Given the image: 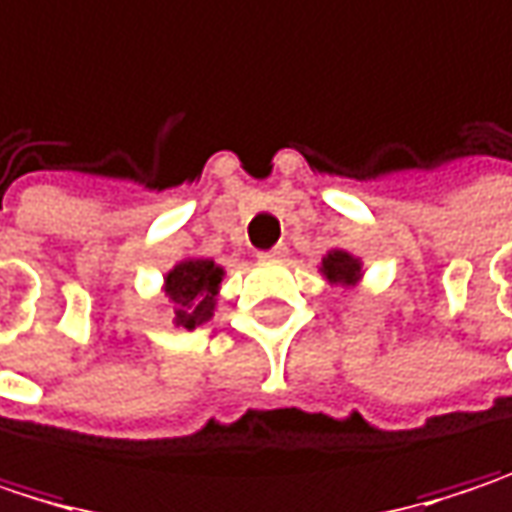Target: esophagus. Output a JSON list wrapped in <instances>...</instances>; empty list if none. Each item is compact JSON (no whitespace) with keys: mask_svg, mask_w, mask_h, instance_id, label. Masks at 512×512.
I'll return each mask as SVG.
<instances>
[{"mask_svg":"<svg viewBox=\"0 0 512 512\" xmlns=\"http://www.w3.org/2000/svg\"><path fill=\"white\" fill-rule=\"evenodd\" d=\"M262 256H265V259H286V256H288V247H286V244H277V247H271V250H265Z\"/></svg>","mask_w":512,"mask_h":512,"instance_id":"1","label":"esophagus"}]
</instances>
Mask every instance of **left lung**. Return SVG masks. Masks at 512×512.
Listing matches in <instances>:
<instances>
[{
    "instance_id": "left-lung-1",
    "label": "left lung",
    "mask_w": 512,
    "mask_h": 512,
    "mask_svg": "<svg viewBox=\"0 0 512 512\" xmlns=\"http://www.w3.org/2000/svg\"><path fill=\"white\" fill-rule=\"evenodd\" d=\"M324 274L333 283H353V280H359V262L345 250H333L324 259Z\"/></svg>"
}]
</instances>
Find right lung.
Wrapping results in <instances>:
<instances>
[{"mask_svg": "<svg viewBox=\"0 0 512 512\" xmlns=\"http://www.w3.org/2000/svg\"><path fill=\"white\" fill-rule=\"evenodd\" d=\"M221 277H224V271L209 259L179 262L167 274L164 286H167V297L173 300V321L179 327L194 330L212 318Z\"/></svg>", "mask_w": 512, "mask_h": 512, "instance_id": "obj_1", "label": "right lung"}]
</instances>
